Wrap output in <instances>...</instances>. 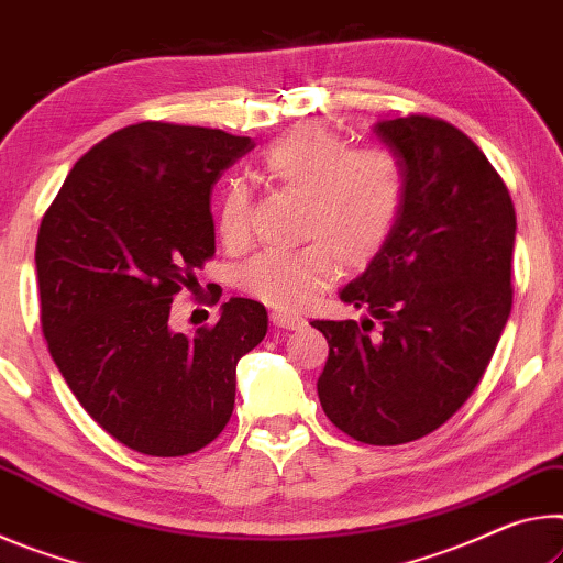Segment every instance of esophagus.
<instances>
[{"label":"esophagus","mask_w":563,"mask_h":563,"mask_svg":"<svg viewBox=\"0 0 563 563\" xmlns=\"http://www.w3.org/2000/svg\"><path fill=\"white\" fill-rule=\"evenodd\" d=\"M272 324L279 329H299L303 319L299 314H287V311H272Z\"/></svg>","instance_id":"obj_1"}]
</instances>
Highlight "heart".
Instances as JSON below:
<instances>
[{
  "mask_svg": "<svg viewBox=\"0 0 563 563\" xmlns=\"http://www.w3.org/2000/svg\"><path fill=\"white\" fill-rule=\"evenodd\" d=\"M266 179L303 197L299 239L291 252H262L236 274L239 289L279 311H294L329 289L339 266L364 272L379 260L399 224L407 177L399 156L382 146L352 150L321 124L291 129L262 154ZM217 229L239 246L252 232V195L229 181L219 199Z\"/></svg>",
  "mask_w": 563,
  "mask_h": 563,
  "instance_id": "obj_1",
  "label": "heart"
}]
</instances>
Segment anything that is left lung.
Here are the masks:
<instances>
[{"mask_svg":"<svg viewBox=\"0 0 563 563\" xmlns=\"http://www.w3.org/2000/svg\"><path fill=\"white\" fill-rule=\"evenodd\" d=\"M376 132L399 156L407 197L379 260L342 289L372 319L311 327L329 342L317 384L329 421L362 444L396 446L437 431L482 382L514 301L516 211L454 124L409 114Z\"/></svg>","mask_w":563,"mask_h":563,"instance_id":"obj_1","label":"left lung"}]
</instances>
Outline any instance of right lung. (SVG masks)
Here are the masks:
<instances>
[{"label":"right lung","instance_id":"right-lung-1","mask_svg":"<svg viewBox=\"0 0 563 563\" xmlns=\"http://www.w3.org/2000/svg\"><path fill=\"white\" fill-rule=\"evenodd\" d=\"M252 150L221 129L129 124L74 164L42 217L49 354L89 417L140 454L211 444L234 411L236 362L266 334V309L242 297L195 336L169 329L174 297L214 256L211 189Z\"/></svg>","mask_w":563,"mask_h":563}]
</instances>
